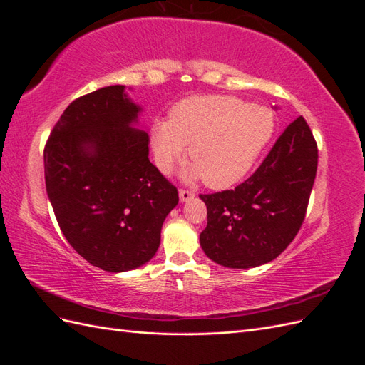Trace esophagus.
I'll return each instance as SVG.
<instances>
[{
  "label": "esophagus",
  "instance_id": "obj_1",
  "mask_svg": "<svg viewBox=\"0 0 365 365\" xmlns=\"http://www.w3.org/2000/svg\"><path fill=\"white\" fill-rule=\"evenodd\" d=\"M195 196V192H190V190H185V189H180V200L182 202L192 200V197Z\"/></svg>",
  "mask_w": 365,
  "mask_h": 365
}]
</instances>
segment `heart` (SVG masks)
<instances>
[{"mask_svg": "<svg viewBox=\"0 0 365 365\" xmlns=\"http://www.w3.org/2000/svg\"><path fill=\"white\" fill-rule=\"evenodd\" d=\"M274 132L268 108L230 96H192L172 106L169 121L152 125V148L163 172L184 155L192 164L185 181L202 178L210 189H227L252 168Z\"/></svg>", "mask_w": 365, "mask_h": 365, "instance_id": "b5f03b06", "label": "heart"}]
</instances>
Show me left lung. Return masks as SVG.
<instances>
[{"mask_svg": "<svg viewBox=\"0 0 365 365\" xmlns=\"http://www.w3.org/2000/svg\"><path fill=\"white\" fill-rule=\"evenodd\" d=\"M317 165L315 138L298 117L247 181L233 190L200 195L207 205V227L200 236L204 252L236 269L274 260L303 224Z\"/></svg>", "mask_w": 365, "mask_h": 365, "instance_id": "left-lung-1", "label": "left lung"}]
</instances>
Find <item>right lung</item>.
Instances as JSON below:
<instances>
[{"label":"right lung","mask_w":365,"mask_h":365,"mask_svg":"<svg viewBox=\"0 0 365 365\" xmlns=\"http://www.w3.org/2000/svg\"><path fill=\"white\" fill-rule=\"evenodd\" d=\"M140 113L125 85L101 88L68 105L43 149L47 195L65 239L108 272L155 256L164 219L180 201L149 161Z\"/></svg>","instance_id":"obj_1"}]
</instances>
